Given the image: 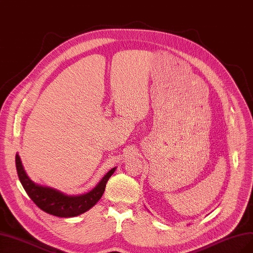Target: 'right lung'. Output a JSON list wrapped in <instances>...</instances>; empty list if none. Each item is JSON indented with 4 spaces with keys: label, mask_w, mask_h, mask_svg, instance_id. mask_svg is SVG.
I'll return each instance as SVG.
<instances>
[{
    "label": "right lung",
    "mask_w": 253,
    "mask_h": 253,
    "mask_svg": "<svg viewBox=\"0 0 253 253\" xmlns=\"http://www.w3.org/2000/svg\"><path fill=\"white\" fill-rule=\"evenodd\" d=\"M15 165L18 178L29 197L34 201V204L45 213L61 218L79 216L94 207L104 194L108 179L116 170V167L111 169L99 180V183L87 193L68 195L57 189L34 183L27 175L18 154L15 156Z\"/></svg>",
    "instance_id": "right-lung-1"
}]
</instances>
